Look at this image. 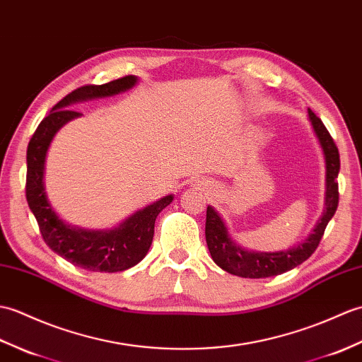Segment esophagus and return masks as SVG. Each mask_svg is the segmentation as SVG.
<instances>
[{
  "mask_svg": "<svg viewBox=\"0 0 362 362\" xmlns=\"http://www.w3.org/2000/svg\"><path fill=\"white\" fill-rule=\"evenodd\" d=\"M199 186H202V184H199Z\"/></svg>",
  "mask_w": 362,
  "mask_h": 362,
  "instance_id": "obj_1",
  "label": "esophagus"
}]
</instances>
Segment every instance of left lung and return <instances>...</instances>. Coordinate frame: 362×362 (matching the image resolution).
Masks as SVG:
<instances>
[{"instance_id": "left-lung-1", "label": "left lung", "mask_w": 362, "mask_h": 362, "mask_svg": "<svg viewBox=\"0 0 362 362\" xmlns=\"http://www.w3.org/2000/svg\"><path fill=\"white\" fill-rule=\"evenodd\" d=\"M308 119L322 148L325 160V197H324V212L317 220L311 234L293 247L276 252H260L247 251V249L237 245L232 240L226 223L221 215L212 206H207L206 212V243L212 260L229 274L246 279H264L284 274L296 267H299L308 257L316 251L320 238L324 235L328 221L338 209V178L339 175V151L327 132L325 125L313 111L308 108Z\"/></svg>"}]
</instances>
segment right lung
Listing matches in <instances>:
<instances>
[{
	"instance_id": "right-lung-1",
	"label": "right lung",
	"mask_w": 362,
	"mask_h": 362,
	"mask_svg": "<svg viewBox=\"0 0 362 362\" xmlns=\"http://www.w3.org/2000/svg\"><path fill=\"white\" fill-rule=\"evenodd\" d=\"M138 83L136 76L103 85H85L69 93L54 105L32 136L28 146L26 198L29 209L37 218L43 240L59 254L78 268L95 272H119L138 264L147 255L153 242L155 221L159 212L173 202V195L139 209L111 229H83L63 221L54 211L45 187L46 155L54 136L69 120L82 116L72 110L74 103L110 98L132 90Z\"/></svg>"
}]
</instances>
